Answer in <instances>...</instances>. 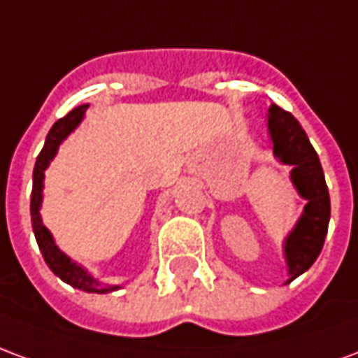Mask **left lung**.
I'll return each mask as SVG.
<instances>
[{"label": "left lung", "mask_w": 358, "mask_h": 358, "mask_svg": "<svg viewBox=\"0 0 358 358\" xmlns=\"http://www.w3.org/2000/svg\"><path fill=\"white\" fill-rule=\"evenodd\" d=\"M268 130L274 155L282 163L293 164V184L301 197L308 201L284 245L292 282L310 268L322 251L330 222V195L320 159L301 128L299 120L282 107L272 105L268 109Z\"/></svg>", "instance_id": "obj_1"}]
</instances>
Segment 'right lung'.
<instances>
[{
    "instance_id": "1",
    "label": "right lung",
    "mask_w": 358,
    "mask_h": 358,
    "mask_svg": "<svg viewBox=\"0 0 358 358\" xmlns=\"http://www.w3.org/2000/svg\"><path fill=\"white\" fill-rule=\"evenodd\" d=\"M88 109V105H80L73 109L69 115H65L63 118H59L55 124L51 126L50 134L45 138V143H43V149L40 151V155L36 159L34 164V184H32V197H30V215H32V228H34L36 241H38V248L42 251L43 261L48 263L53 274H57L63 282L71 284L76 289H82V292H92V293H105L117 289V285H107L103 287L97 280L90 276L86 270L78 266L76 263H73L69 257L61 251V249L55 245V241L51 238L50 230L42 224V217H40V205H42V189H43V171L48 169L50 161L57 153L61 141L65 140L69 134L73 132L76 126L80 124L84 113Z\"/></svg>"
}]
</instances>
